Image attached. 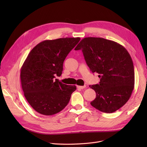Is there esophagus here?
I'll use <instances>...</instances> for the list:
<instances>
[{"instance_id":"obj_1","label":"esophagus","mask_w":147,"mask_h":147,"mask_svg":"<svg viewBox=\"0 0 147 147\" xmlns=\"http://www.w3.org/2000/svg\"><path fill=\"white\" fill-rule=\"evenodd\" d=\"M78 88L79 89H84L86 88V85H84V86H77Z\"/></svg>"}]
</instances>
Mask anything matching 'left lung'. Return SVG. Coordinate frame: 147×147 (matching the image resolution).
Instances as JSON below:
<instances>
[{"instance_id":"obj_1","label":"left lung","mask_w":147,"mask_h":147,"mask_svg":"<svg viewBox=\"0 0 147 147\" xmlns=\"http://www.w3.org/2000/svg\"><path fill=\"white\" fill-rule=\"evenodd\" d=\"M82 50L92 73L101 78L90 85L96 92L92 106L103 113H111L129 99L135 84L134 67L130 54L119 43L101 37H85L74 49Z\"/></svg>"}]
</instances>
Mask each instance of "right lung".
<instances>
[{
	"instance_id": "1",
	"label": "right lung",
	"mask_w": 147,
	"mask_h": 147,
	"mask_svg": "<svg viewBox=\"0 0 147 147\" xmlns=\"http://www.w3.org/2000/svg\"><path fill=\"white\" fill-rule=\"evenodd\" d=\"M80 40L65 37L44 40L29 53L21 68V83L27 101L37 113L52 115L68 104L76 86L55 78L62 74L65 58Z\"/></svg>"
}]
</instances>
